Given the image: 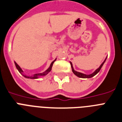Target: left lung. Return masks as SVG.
I'll return each instance as SVG.
<instances>
[{
    "label": "left lung",
    "mask_w": 122,
    "mask_h": 122,
    "mask_svg": "<svg viewBox=\"0 0 122 122\" xmlns=\"http://www.w3.org/2000/svg\"><path fill=\"white\" fill-rule=\"evenodd\" d=\"M106 59H107V58H106V59H105V61L103 62L102 64H101L100 66V67H99L98 69H97L95 71H94L93 73H92V74H90V75H85V74H83V73H80V72H78V71H75V70H74V68H73V64H72L71 62H70V64H71V68H72V71H73V73H74V74H75L76 76H77L79 77V78H92L93 76H94L95 75H97V73H98L99 71H100L101 68H102V67L103 65V64L105 63V62Z\"/></svg>",
    "instance_id": "left-lung-1"
}]
</instances>
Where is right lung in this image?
I'll use <instances>...</instances> for the list:
<instances>
[{"instance_id": "right-lung-1", "label": "right lung", "mask_w": 122, "mask_h": 122, "mask_svg": "<svg viewBox=\"0 0 122 122\" xmlns=\"http://www.w3.org/2000/svg\"><path fill=\"white\" fill-rule=\"evenodd\" d=\"M56 59H55L54 60V61H52V63H51V64H50V66L49 67V68L47 69V70H46L44 72H43V73H37V74H35V75H34L33 76H26V75H24L23 73V71H22V70L21 68H20V67L19 66L18 64H17L15 62H14L15 63V66H16V68L17 69V70L19 71V72L21 75H22L24 76L25 77V78H30V79H37V78H38L39 76H46V75H47L48 73L51 71V69H52V64H53V63H54V61H56Z\"/></svg>"}]
</instances>
